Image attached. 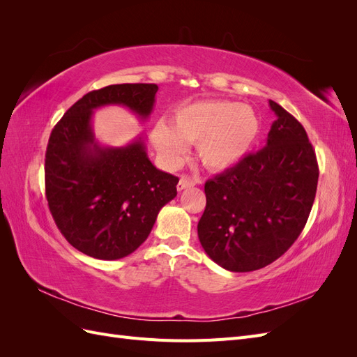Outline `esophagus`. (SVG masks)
Instances as JSON below:
<instances>
[{"instance_id": "esophagus-1", "label": "esophagus", "mask_w": 357, "mask_h": 357, "mask_svg": "<svg viewBox=\"0 0 357 357\" xmlns=\"http://www.w3.org/2000/svg\"><path fill=\"white\" fill-rule=\"evenodd\" d=\"M197 185V180L192 178V177H188V176H181L180 180H178V185H177V189L178 190H183V189H188V188H192Z\"/></svg>"}]
</instances>
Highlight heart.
Returning a JSON list of instances; mask_svg holds the SVG:
<instances>
[{
  "mask_svg": "<svg viewBox=\"0 0 357 357\" xmlns=\"http://www.w3.org/2000/svg\"><path fill=\"white\" fill-rule=\"evenodd\" d=\"M171 128L156 123L152 142L169 165H178L188 144H197L202 164L225 169L240 162L256 142L259 117L252 107L234 101H198L180 105L171 116Z\"/></svg>",
  "mask_w": 357,
  "mask_h": 357,
  "instance_id": "b5f03b06",
  "label": "heart"
}]
</instances>
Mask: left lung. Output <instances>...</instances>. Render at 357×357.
<instances>
[{"instance_id": "left-lung-1", "label": "left lung", "mask_w": 357, "mask_h": 357, "mask_svg": "<svg viewBox=\"0 0 357 357\" xmlns=\"http://www.w3.org/2000/svg\"><path fill=\"white\" fill-rule=\"evenodd\" d=\"M277 114L266 144L205 181L201 245L234 273L273 264L296 241L316 198L319 165L296 119L269 100Z\"/></svg>"}]
</instances>
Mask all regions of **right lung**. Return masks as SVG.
Wrapping results in <instances>:
<instances>
[{
    "instance_id": "add662e5",
    "label": "right lung",
    "mask_w": 357,
    "mask_h": 357,
    "mask_svg": "<svg viewBox=\"0 0 357 357\" xmlns=\"http://www.w3.org/2000/svg\"><path fill=\"white\" fill-rule=\"evenodd\" d=\"M158 86L110 84L86 93L52 129L45 160L46 198L66 240L95 259L116 261L135 252L159 210L177 195L178 178L158 169L142 137L125 147H100L91 119L102 105L152 113Z\"/></svg>"
}]
</instances>
